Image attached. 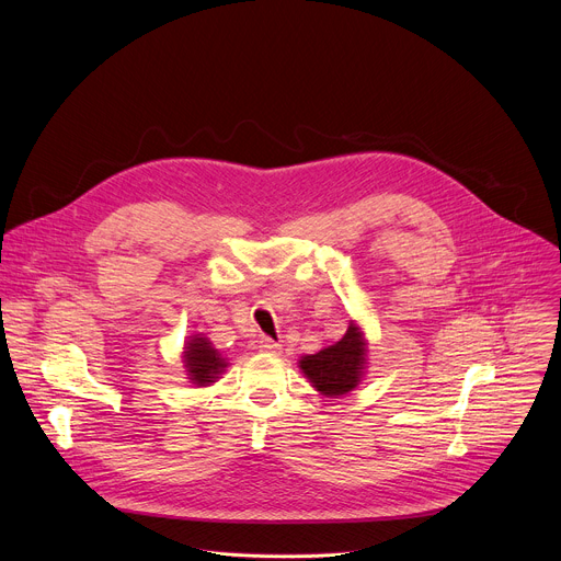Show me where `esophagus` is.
<instances>
[{
	"label": "esophagus",
	"instance_id": "1",
	"mask_svg": "<svg viewBox=\"0 0 561 561\" xmlns=\"http://www.w3.org/2000/svg\"><path fill=\"white\" fill-rule=\"evenodd\" d=\"M260 348H262L264 353H271V355H279V353H282V344H277V342H273V340H268V337H264V340L260 342Z\"/></svg>",
	"mask_w": 561,
	"mask_h": 561
}]
</instances>
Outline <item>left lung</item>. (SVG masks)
<instances>
[{"label":"left lung","mask_w":561,"mask_h":561,"mask_svg":"<svg viewBox=\"0 0 561 561\" xmlns=\"http://www.w3.org/2000/svg\"><path fill=\"white\" fill-rule=\"evenodd\" d=\"M368 368V342L355 322H351L346 335L329 348L299 359V370L310 386L324 397L340 399L353 392Z\"/></svg>","instance_id":"left-lung-1"}]
</instances>
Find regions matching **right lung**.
Masks as SVG:
<instances>
[{
	"label": "right lung",
	"instance_id": "obj_1",
	"mask_svg": "<svg viewBox=\"0 0 561 561\" xmlns=\"http://www.w3.org/2000/svg\"><path fill=\"white\" fill-rule=\"evenodd\" d=\"M182 362L186 368V379L197 388L210 386L219 379V375L228 368L226 357L213 346V342L204 333H195L186 337Z\"/></svg>",
	"mask_w": 561,
	"mask_h": 561
}]
</instances>
